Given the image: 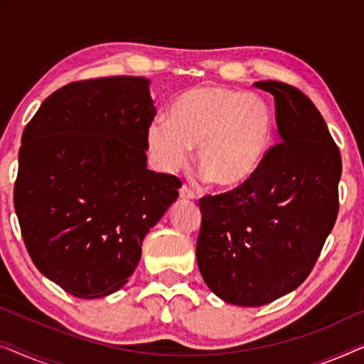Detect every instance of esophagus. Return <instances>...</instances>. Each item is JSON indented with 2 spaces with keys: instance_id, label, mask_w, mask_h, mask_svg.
<instances>
[{
  "instance_id": "1",
  "label": "esophagus",
  "mask_w": 364,
  "mask_h": 364,
  "mask_svg": "<svg viewBox=\"0 0 364 364\" xmlns=\"http://www.w3.org/2000/svg\"><path fill=\"white\" fill-rule=\"evenodd\" d=\"M178 196H181V198H183V200H193V198H196V192L183 183V186L181 187V191H178Z\"/></svg>"
}]
</instances>
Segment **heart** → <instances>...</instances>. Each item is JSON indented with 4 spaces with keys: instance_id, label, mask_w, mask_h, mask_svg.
<instances>
[{
    "instance_id": "1",
    "label": "heart",
    "mask_w": 364,
    "mask_h": 364,
    "mask_svg": "<svg viewBox=\"0 0 364 364\" xmlns=\"http://www.w3.org/2000/svg\"><path fill=\"white\" fill-rule=\"evenodd\" d=\"M275 119L260 96L220 86L178 94L168 121L149 127V146L167 171L182 167L197 149V168L213 187L235 191L252 181L272 147Z\"/></svg>"
}]
</instances>
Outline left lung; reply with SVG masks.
Segmentation results:
<instances>
[{
	"instance_id": "8db88e82",
	"label": "left lung",
	"mask_w": 364,
	"mask_h": 364,
	"mask_svg": "<svg viewBox=\"0 0 364 364\" xmlns=\"http://www.w3.org/2000/svg\"><path fill=\"white\" fill-rule=\"evenodd\" d=\"M253 86L275 97L282 141L250 182L198 200V268L217 296L240 306L267 305L300 287L340 208L341 154L315 104L287 82Z\"/></svg>"
}]
</instances>
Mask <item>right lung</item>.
I'll return each instance as SVG.
<instances>
[{
    "label": "right lung",
    "instance_id": "right-lung-1",
    "mask_svg": "<svg viewBox=\"0 0 364 364\" xmlns=\"http://www.w3.org/2000/svg\"><path fill=\"white\" fill-rule=\"evenodd\" d=\"M147 86L141 76L69 82L24 127L14 210L34 265L73 296L126 285L149 228L178 197L176 176L146 166Z\"/></svg>",
    "mask_w": 364,
    "mask_h": 364
}]
</instances>
